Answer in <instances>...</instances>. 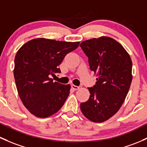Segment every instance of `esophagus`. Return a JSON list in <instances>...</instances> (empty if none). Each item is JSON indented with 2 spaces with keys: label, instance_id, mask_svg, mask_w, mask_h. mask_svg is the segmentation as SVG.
<instances>
[{
  "label": "esophagus",
  "instance_id": "1",
  "mask_svg": "<svg viewBox=\"0 0 147 147\" xmlns=\"http://www.w3.org/2000/svg\"><path fill=\"white\" fill-rule=\"evenodd\" d=\"M72 86V88L73 89H75V90H78V89H80V88H81V86H76V85H74V84H72L71 85Z\"/></svg>",
  "mask_w": 147,
  "mask_h": 147
}]
</instances>
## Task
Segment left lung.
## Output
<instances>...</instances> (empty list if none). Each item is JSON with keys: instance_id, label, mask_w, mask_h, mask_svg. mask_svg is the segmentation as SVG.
Here are the masks:
<instances>
[{"instance_id": "obj_1", "label": "left lung", "mask_w": 147, "mask_h": 147, "mask_svg": "<svg viewBox=\"0 0 147 147\" xmlns=\"http://www.w3.org/2000/svg\"><path fill=\"white\" fill-rule=\"evenodd\" d=\"M80 46L97 77L95 85L88 88L89 100L81 103L80 109L89 120L102 123L118 112L126 98L132 82V61L123 46L110 37L86 40Z\"/></svg>"}]
</instances>
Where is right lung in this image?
I'll return each mask as SVG.
<instances>
[{
    "instance_id": "right-lung-1",
    "label": "right lung",
    "mask_w": 147,
    "mask_h": 147,
    "mask_svg": "<svg viewBox=\"0 0 147 147\" xmlns=\"http://www.w3.org/2000/svg\"><path fill=\"white\" fill-rule=\"evenodd\" d=\"M80 42H66L44 38L24 44L15 58L14 77L23 104L38 118L58 112L69 94L70 85L53 81L61 73L58 65Z\"/></svg>"
}]
</instances>
